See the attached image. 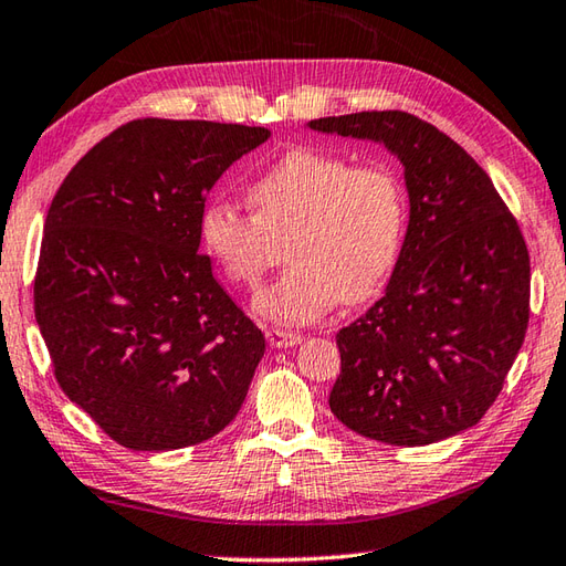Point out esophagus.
Instances as JSON below:
<instances>
[{
  "label": "esophagus",
  "mask_w": 566,
  "mask_h": 566,
  "mask_svg": "<svg viewBox=\"0 0 566 566\" xmlns=\"http://www.w3.org/2000/svg\"><path fill=\"white\" fill-rule=\"evenodd\" d=\"M266 339L273 349H283V347H297L303 337L293 332H283V329H266Z\"/></svg>",
  "instance_id": "obj_1"
}]
</instances>
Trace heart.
<instances>
[{
    "instance_id": "1",
    "label": "heart",
    "mask_w": 566,
    "mask_h": 566,
    "mask_svg": "<svg viewBox=\"0 0 566 566\" xmlns=\"http://www.w3.org/2000/svg\"><path fill=\"white\" fill-rule=\"evenodd\" d=\"M251 212L214 200L200 214L205 249L241 285H259L281 261L291 266L253 300L261 317L305 325L344 297L374 295L398 259L406 190L388 166H354L319 148H293L251 182Z\"/></svg>"
}]
</instances>
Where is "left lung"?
<instances>
[{
	"label": "left lung",
	"mask_w": 566,
	"mask_h": 566,
	"mask_svg": "<svg viewBox=\"0 0 566 566\" xmlns=\"http://www.w3.org/2000/svg\"><path fill=\"white\" fill-rule=\"evenodd\" d=\"M386 146L410 217L386 293L339 329L337 420L368 440L422 447L464 432L499 398L530 317L521 227L464 148L408 112L307 122Z\"/></svg>",
	"instance_id": "8db88e82"
}]
</instances>
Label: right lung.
Returning <instances> with one entry per match:
<instances>
[{"label":"right lung","mask_w":566,"mask_h":566,"mask_svg":"<svg viewBox=\"0 0 566 566\" xmlns=\"http://www.w3.org/2000/svg\"><path fill=\"white\" fill-rule=\"evenodd\" d=\"M263 126L136 119L57 188L33 283L65 396L136 452L200 444L237 418L266 352L200 251L205 198Z\"/></svg>","instance_id":"1"}]
</instances>
